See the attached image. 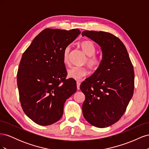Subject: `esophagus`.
Instances as JSON below:
<instances>
[{"instance_id":"34e87169","label":"esophagus","mask_w":149,"mask_h":149,"mask_svg":"<svg viewBox=\"0 0 149 149\" xmlns=\"http://www.w3.org/2000/svg\"><path fill=\"white\" fill-rule=\"evenodd\" d=\"M80 81H76V84H77V89H79V86H80Z\"/></svg>"}]
</instances>
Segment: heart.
<instances>
[{
  "instance_id": "heart-1",
  "label": "heart",
  "mask_w": 149,
  "mask_h": 149,
  "mask_svg": "<svg viewBox=\"0 0 149 149\" xmlns=\"http://www.w3.org/2000/svg\"><path fill=\"white\" fill-rule=\"evenodd\" d=\"M84 53L88 56L84 61V63L86 64L90 68L96 70L100 66L101 61L100 58L95 56L96 49L94 44L89 40H85L80 43ZM71 47L70 45L65 48L63 52V61L65 65L69 63V56ZM88 73V69L85 66H72L67 71L68 77L79 80Z\"/></svg>"
}]
</instances>
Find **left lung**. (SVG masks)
Listing matches in <instances>:
<instances>
[{
	"label": "left lung",
	"mask_w": 149,
	"mask_h": 149,
	"mask_svg": "<svg viewBox=\"0 0 149 149\" xmlns=\"http://www.w3.org/2000/svg\"><path fill=\"white\" fill-rule=\"evenodd\" d=\"M82 36L98 44L102 53L100 66L80 86L85 95L83 114L91 125L107 127L120 119L132 97L133 66L125 45L114 35L86 30Z\"/></svg>",
	"instance_id": "1"
}]
</instances>
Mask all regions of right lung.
<instances>
[{
  "label": "right lung",
  "mask_w": 149,
  "mask_h": 149,
  "mask_svg": "<svg viewBox=\"0 0 149 149\" xmlns=\"http://www.w3.org/2000/svg\"><path fill=\"white\" fill-rule=\"evenodd\" d=\"M81 33L78 29H46L22 55L17 86L25 114L36 124L51 125L63 114L64 104L76 91L74 79H66L63 52Z\"/></svg>",
  "instance_id": "add662e5"
}]
</instances>
